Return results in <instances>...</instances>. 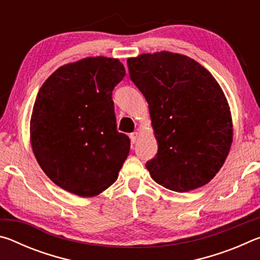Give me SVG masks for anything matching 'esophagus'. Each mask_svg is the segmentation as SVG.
<instances>
[{"label":"esophagus","instance_id":"34e87169","mask_svg":"<svg viewBox=\"0 0 260 260\" xmlns=\"http://www.w3.org/2000/svg\"><path fill=\"white\" fill-rule=\"evenodd\" d=\"M129 138H131L132 143L135 144L136 142H138V140H139V133H138V132H133V133H131Z\"/></svg>","mask_w":260,"mask_h":260}]
</instances>
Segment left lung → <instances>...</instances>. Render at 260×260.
I'll return each instance as SVG.
<instances>
[{
    "label": "left lung",
    "mask_w": 260,
    "mask_h": 260,
    "mask_svg": "<svg viewBox=\"0 0 260 260\" xmlns=\"http://www.w3.org/2000/svg\"><path fill=\"white\" fill-rule=\"evenodd\" d=\"M131 80L149 104L158 151L146 167L158 184L184 192L209 183L233 142L232 114L208 70L170 51L127 59Z\"/></svg>",
    "instance_id": "left-lung-1"
}]
</instances>
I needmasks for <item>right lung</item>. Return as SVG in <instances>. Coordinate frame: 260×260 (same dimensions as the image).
I'll return each instance as SVG.
<instances>
[{
  "label": "right lung",
  "instance_id": "obj_1",
  "mask_svg": "<svg viewBox=\"0 0 260 260\" xmlns=\"http://www.w3.org/2000/svg\"><path fill=\"white\" fill-rule=\"evenodd\" d=\"M125 74L116 58L87 57L57 69L39 90L30 144L43 172L64 190L93 197L116 182L131 148L117 131L112 101Z\"/></svg>",
  "mask_w": 260,
  "mask_h": 260
}]
</instances>
